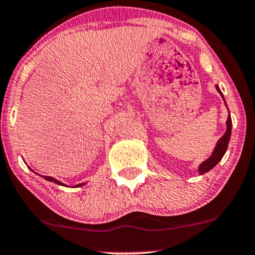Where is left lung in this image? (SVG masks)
Returning <instances> with one entry per match:
<instances>
[{
	"label": "left lung",
	"mask_w": 255,
	"mask_h": 255,
	"mask_svg": "<svg viewBox=\"0 0 255 255\" xmlns=\"http://www.w3.org/2000/svg\"><path fill=\"white\" fill-rule=\"evenodd\" d=\"M216 90L219 91L220 95L223 98V101H225V97H223V95H222V93H221L220 88L217 87V85H216ZM225 104L227 107L226 101H225ZM227 109H228V107H227ZM226 125H227L226 133L223 134L222 137H221L219 141H217L213 154H211L210 157L207 159V160L203 161L201 165H199V167H198V173L199 174H204V173H207L208 171H210L211 168H213L214 166H216V165L219 164V162L221 161V159H222L223 155H225L227 148H228V143H229V140H231V134H232V118H231V114L228 115V119H227Z\"/></svg>",
	"instance_id": "1"
}]
</instances>
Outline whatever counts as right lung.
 I'll return each mask as SVG.
<instances>
[{
    "mask_svg": "<svg viewBox=\"0 0 255 255\" xmlns=\"http://www.w3.org/2000/svg\"><path fill=\"white\" fill-rule=\"evenodd\" d=\"M44 178L46 180H48V182H53V183H56V184H58V185H65V184L64 183H61V182H59V180H57L56 178H53V177H50V176H44ZM85 183H82V184H77V185L75 186V188H78V186H82V185H84ZM65 186H67V185H65Z\"/></svg>",
    "mask_w": 255,
    "mask_h": 255,
    "instance_id": "right-lung-1",
    "label": "right lung"
}]
</instances>
